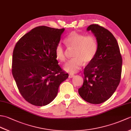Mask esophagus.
<instances>
[{
    "label": "esophagus",
    "mask_w": 131,
    "mask_h": 131,
    "mask_svg": "<svg viewBox=\"0 0 131 131\" xmlns=\"http://www.w3.org/2000/svg\"><path fill=\"white\" fill-rule=\"evenodd\" d=\"M75 77V75L74 74H70L69 75V77L70 78H74Z\"/></svg>",
    "instance_id": "obj_1"
}]
</instances>
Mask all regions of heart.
I'll use <instances>...</instances> for the list:
<instances>
[{
	"instance_id": "1",
	"label": "heart",
	"mask_w": 131,
	"mask_h": 131,
	"mask_svg": "<svg viewBox=\"0 0 131 131\" xmlns=\"http://www.w3.org/2000/svg\"><path fill=\"white\" fill-rule=\"evenodd\" d=\"M65 41L70 48H74L73 59L68 61L63 66L64 70L70 73H75L83 65V62H91L95 57L97 51V41L92 35H85L71 32L66 38ZM55 54L60 61L66 60L65 52L62 44L58 43L55 48Z\"/></svg>"
}]
</instances>
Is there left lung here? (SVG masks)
Segmentation results:
<instances>
[{"instance_id":"1","label":"left lung","mask_w":131,"mask_h":131,"mask_svg":"<svg viewBox=\"0 0 131 131\" xmlns=\"http://www.w3.org/2000/svg\"><path fill=\"white\" fill-rule=\"evenodd\" d=\"M98 44L95 57L84 68L83 84L78 90L82 98L89 103L99 104L113 95L121 81L122 58L115 38L99 25L89 26Z\"/></svg>"}]
</instances>
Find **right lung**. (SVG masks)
I'll return each instance as SVG.
<instances>
[{
    "label": "right lung",
    "mask_w": 131,
    "mask_h": 131,
    "mask_svg": "<svg viewBox=\"0 0 131 131\" xmlns=\"http://www.w3.org/2000/svg\"><path fill=\"white\" fill-rule=\"evenodd\" d=\"M64 30L37 27L21 38L14 48L13 77L22 96L33 105L43 106L51 102L61 83L69 77L55 54Z\"/></svg>",
    "instance_id": "1"
}]
</instances>
